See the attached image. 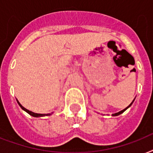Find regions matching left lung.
Here are the masks:
<instances>
[{"mask_svg":"<svg viewBox=\"0 0 153 153\" xmlns=\"http://www.w3.org/2000/svg\"><path fill=\"white\" fill-rule=\"evenodd\" d=\"M133 101H134V100H133ZM133 102H132V103H131V104H130V105H128V107H126V109H123V110H121V111L118 112V113H116V114H113V116H117V115H120V114H122V113H123V112H125V111H126V109H128V107L130 106L131 105L133 104Z\"/></svg>","mask_w":153,"mask_h":153,"instance_id":"left-lung-1","label":"left lung"}]
</instances>
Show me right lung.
Here are the masks:
<instances>
[{"mask_svg": "<svg viewBox=\"0 0 153 153\" xmlns=\"http://www.w3.org/2000/svg\"><path fill=\"white\" fill-rule=\"evenodd\" d=\"M17 102H18V104L20 105V106L21 107V108H22V109H24V110H25V111H26V112H27V114H29L30 115H32V117H44V116H48V115H50V114H36V113H33V112H32V111H29V110H28V109H25V107H24V106H22V105H20V102H18V101H17Z\"/></svg>", "mask_w": 153, "mask_h": 153, "instance_id": "1", "label": "right lung"}]
</instances>
